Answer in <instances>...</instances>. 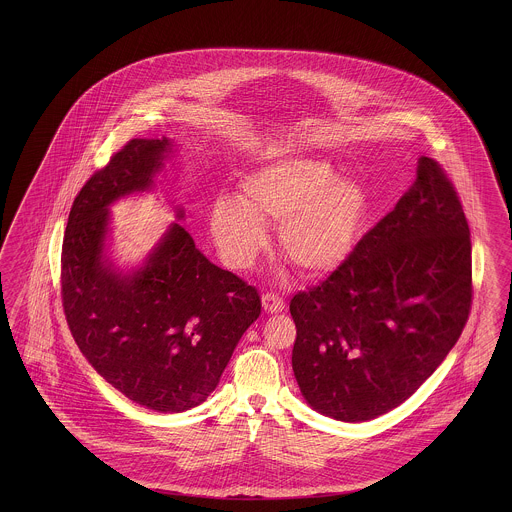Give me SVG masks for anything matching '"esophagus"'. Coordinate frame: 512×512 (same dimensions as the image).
<instances>
[{"label":"esophagus","instance_id":"34e87169","mask_svg":"<svg viewBox=\"0 0 512 512\" xmlns=\"http://www.w3.org/2000/svg\"><path fill=\"white\" fill-rule=\"evenodd\" d=\"M264 310L268 313H279L285 308V300L276 293H264L263 295Z\"/></svg>","mask_w":512,"mask_h":512}]
</instances>
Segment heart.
I'll return each mask as SVG.
<instances>
[{
	"label": "heart",
	"instance_id": "heart-1",
	"mask_svg": "<svg viewBox=\"0 0 512 512\" xmlns=\"http://www.w3.org/2000/svg\"><path fill=\"white\" fill-rule=\"evenodd\" d=\"M370 216V195L338 178L325 161L281 157L240 184V204L219 199L212 233L225 263L248 268L266 246L263 223L279 225V244L306 276H326L349 259Z\"/></svg>",
	"mask_w": 512,
	"mask_h": 512
}]
</instances>
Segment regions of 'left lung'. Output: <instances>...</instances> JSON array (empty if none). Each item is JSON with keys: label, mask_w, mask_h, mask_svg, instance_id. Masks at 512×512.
I'll return each instance as SVG.
<instances>
[{"label": "left lung", "mask_w": 512, "mask_h": 512, "mask_svg": "<svg viewBox=\"0 0 512 512\" xmlns=\"http://www.w3.org/2000/svg\"><path fill=\"white\" fill-rule=\"evenodd\" d=\"M473 298L471 238L432 157L349 259L291 300L293 372L306 402L343 422L405 402L449 355Z\"/></svg>", "instance_id": "obj_1"}]
</instances>
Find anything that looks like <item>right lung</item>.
<instances>
[{"mask_svg": "<svg viewBox=\"0 0 512 512\" xmlns=\"http://www.w3.org/2000/svg\"><path fill=\"white\" fill-rule=\"evenodd\" d=\"M169 148L167 139L129 140L93 172L69 212L60 283L67 325L95 372L131 402L180 413L217 387L261 298L178 223L133 276L103 261L110 202L152 186Z\"/></svg>", "mask_w": 512, "mask_h": 512, "instance_id": "1", "label": "right lung"}]
</instances>
